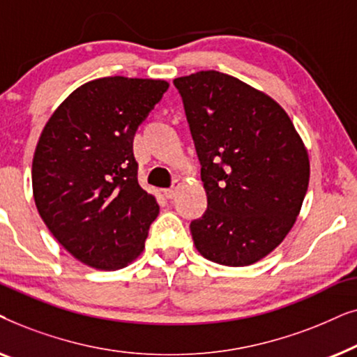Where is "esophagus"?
Wrapping results in <instances>:
<instances>
[{
    "label": "esophagus",
    "instance_id": "obj_1",
    "mask_svg": "<svg viewBox=\"0 0 357 357\" xmlns=\"http://www.w3.org/2000/svg\"><path fill=\"white\" fill-rule=\"evenodd\" d=\"M182 187V182H180V180H175L174 182V185L170 188H165V190H162V193H164V197L167 198V199H172L175 195H177V192H178V188Z\"/></svg>",
    "mask_w": 357,
    "mask_h": 357
}]
</instances>
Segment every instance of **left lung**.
Wrapping results in <instances>:
<instances>
[{"label": "left lung", "mask_w": 357, "mask_h": 357, "mask_svg": "<svg viewBox=\"0 0 357 357\" xmlns=\"http://www.w3.org/2000/svg\"><path fill=\"white\" fill-rule=\"evenodd\" d=\"M174 86L208 197L190 224L195 247L219 265H252L294 226L310 177L305 146L282 107L237 77L209 70Z\"/></svg>", "instance_id": "obj_1"}]
</instances>
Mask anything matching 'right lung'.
<instances>
[{"label": "right lung", "mask_w": 357, "mask_h": 357, "mask_svg": "<svg viewBox=\"0 0 357 357\" xmlns=\"http://www.w3.org/2000/svg\"><path fill=\"white\" fill-rule=\"evenodd\" d=\"M169 84L110 76L86 82L47 121L32 162L38 214L53 237L97 270L143 252L159 204L139 187L133 139Z\"/></svg>", "instance_id": "obj_1"}]
</instances>
